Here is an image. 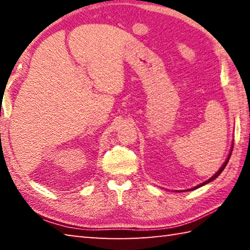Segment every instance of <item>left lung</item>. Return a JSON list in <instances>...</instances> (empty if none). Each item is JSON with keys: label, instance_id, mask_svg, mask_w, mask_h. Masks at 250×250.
<instances>
[{"label": "left lung", "instance_id": "1", "mask_svg": "<svg viewBox=\"0 0 250 250\" xmlns=\"http://www.w3.org/2000/svg\"><path fill=\"white\" fill-rule=\"evenodd\" d=\"M231 149H232V147H231ZM231 151L232 150H230V152H229V154H228V156H227V159H226V161H225V162H224V164H223V166H222V167L221 168H219V170L216 172V173H215V174L213 175V176H211L210 177V179H208V180H207V181H205V182H203V183H201L200 185H197V186H195V188H189V191H191V189H195V188H201V186H203V185H205V184H207V183H209V182H211V181H214L215 179H216V177L219 175V174H221V173L223 172V170H224V168H225V167L227 166V163H228V161H229V158H230V155H231Z\"/></svg>", "mask_w": 250, "mask_h": 250}]
</instances>
